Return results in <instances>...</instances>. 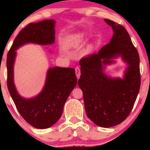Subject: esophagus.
<instances>
[{
    "instance_id": "34e87169",
    "label": "esophagus",
    "mask_w": 150,
    "mask_h": 150,
    "mask_svg": "<svg viewBox=\"0 0 150 150\" xmlns=\"http://www.w3.org/2000/svg\"><path fill=\"white\" fill-rule=\"evenodd\" d=\"M75 71H76V74L77 78L78 79H79L80 76H81V69H80L79 67H76L75 68Z\"/></svg>"
}]
</instances>
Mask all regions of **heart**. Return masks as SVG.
Wrapping results in <instances>:
<instances>
[{
    "label": "heart",
    "instance_id": "obj_1",
    "mask_svg": "<svg viewBox=\"0 0 150 150\" xmlns=\"http://www.w3.org/2000/svg\"><path fill=\"white\" fill-rule=\"evenodd\" d=\"M84 39V35L83 34H76L74 35L69 36L68 38L65 39L64 42V46L66 47V48H68V47H71V46H76L79 44L83 42ZM91 50V46H87L85 48H84L83 50H82V54L85 55L89 53Z\"/></svg>",
    "mask_w": 150,
    "mask_h": 150
}]
</instances>
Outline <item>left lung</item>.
<instances>
[{
    "mask_svg": "<svg viewBox=\"0 0 150 150\" xmlns=\"http://www.w3.org/2000/svg\"><path fill=\"white\" fill-rule=\"evenodd\" d=\"M113 30L110 43L97 54L80 60L81 75L79 86L83 93L88 117L98 126L109 128L120 124L130 113L141 86L139 55L124 26L104 19ZM121 55L129 64L125 79H111L103 73L102 63Z\"/></svg>",
    "mask_w": 150,
    "mask_h": 150,
    "instance_id": "8db88e82",
    "label": "left lung"
}]
</instances>
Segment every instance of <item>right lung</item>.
Instances as JSON below:
<instances>
[{
  "instance_id": "1",
  "label": "right lung",
  "mask_w": 150,
  "mask_h": 150,
  "mask_svg": "<svg viewBox=\"0 0 150 150\" xmlns=\"http://www.w3.org/2000/svg\"><path fill=\"white\" fill-rule=\"evenodd\" d=\"M54 24L53 20L27 24L16 36L7 57L8 90L21 116L36 128H50L61 117L65 102L77 84L75 69L59 67L49 69L43 91L37 97L26 100L18 95L13 84L15 50L28 42L42 45L53 44Z\"/></svg>"
}]
</instances>
